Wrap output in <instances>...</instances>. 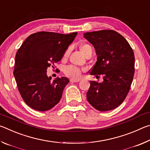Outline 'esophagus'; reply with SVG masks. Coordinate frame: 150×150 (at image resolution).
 Instances as JSON below:
<instances>
[{"instance_id":"obj_1","label":"esophagus","mask_w":150,"mask_h":150,"mask_svg":"<svg viewBox=\"0 0 150 150\" xmlns=\"http://www.w3.org/2000/svg\"><path fill=\"white\" fill-rule=\"evenodd\" d=\"M79 81H80L79 79H71L70 82H71V83H77Z\"/></svg>"}]
</instances>
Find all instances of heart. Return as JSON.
Wrapping results in <instances>:
<instances>
[{
  "label": "heart",
  "instance_id": "heart-1",
  "mask_svg": "<svg viewBox=\"0 0 150 150\" xmlns=\"http://www.w3.org/2000/svg\"><path fill=\"white\" fill-rule=\"evenodd\" d=\"M80 50L81 52L83 53V54L85 55V54H87L88 51L92 50V48H91L89 45L83 44L80 46ZM68 54H69V50H67L65 53L64 55H63V57H67ZM64 73L66 76H67V77L76 79L80 77V75L81 74V70L80 68H79L77 66L68 65L65 68Z\"/></svg>",
  "mask_w": 150,
  "mask_h": 150
}]
</instances>
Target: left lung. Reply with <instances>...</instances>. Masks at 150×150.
Listing matches in <instances>:
<instances>
[{"mask_svg":"<svg viewBox=\"0 0 150 150\" xmlns=\"http://www.w3.org/2000/svg\"><path fill=\"white\" fill-rule=\"evenodd\" d=\"M94 46L97 62L90 74L103 77L102 83L91 81L88 102L99 111L113 110L121 105L130 91L134 75V54L122 35L114 30L85 33Z\"/></svg>","mask_w":150,"mask_h":150,"instance_id":"8db88e82","label":"left lung"}]
</instances>
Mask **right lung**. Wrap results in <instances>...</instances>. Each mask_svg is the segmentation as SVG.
Wrapping results in <instances>:
<instances>
[{
    "label": "right lung",
    "instance_id": "add662e5",
    "mask_svg": "<svg viewBox=\"0 0 150 150\" xmlns=\"http://www.w3.org/2000/svg\"><path fill=\"white\" fill-rule=\"evenodd\" d=\"M39 32L27 38L17 51L14 76L24 102L38 111L50 110L59 102L63 89L69 82L67 77L53 81L47 77V67L62 59L77 35Z\"/></svg>",
    "mask_w": 150,
    "mask_h": 150
}]
</instances>
